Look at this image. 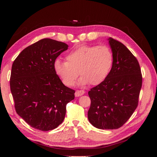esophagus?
<instances>
[{
	"mask_svg": "<svg viewBox=\"0 0 157 157\" xmlns=\"http://www.w3.org/2000/svg\"><path fill=\"white\" fill-rule=\"evenodd\" d=\"M84 93L85 92L84 90H77L75 92V96L76 97H78V96H82L83 94H84Z\"/></svg>",
	"mask_w": 157,
	"mask_h": 157,
	"instance_id": "1",
	"label": "esophagus"
}]
</instances>
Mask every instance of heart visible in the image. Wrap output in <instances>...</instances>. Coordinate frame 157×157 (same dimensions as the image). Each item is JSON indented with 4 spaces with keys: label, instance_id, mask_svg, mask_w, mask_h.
I'll return each mask as SVG.
<instances>
[{
    "label": "heart",
    "instance_id": "1",
    "mask_svg": "<svg viewBox=\"0 0 157 157\" xmlns=\"http://www.w3.org/2000/svg\"><path fill=\"white\" fill-rule=\"evenodd\" d=\"M67 61L56 59L53 63L55 72L67 86H72L79 74V84H101L111 72L114 58L106 46H82L70 51Z\"/></svg>",
    "mask_w": 157,
    "mask_h": 157
}]
</instances>
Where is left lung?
I'll use <instances>...</instances> for the list:
<instances>
[{
	"label": "left lung",
	"instance_id": "8db88e82",
	"mask_svg": "<svg viewBox=\"0 0 157 157\" xmlns=\"http://www.w3.org/2000/svg\"><path fill=\"white\" fill-rule=\"evenodd\" d=\"M114 58L111 72L104 81L88 92L91 105L90 123L102 129H118L138 106L142 78L138 60L121 42L107 39Z\"/></svg>",
	"mask_w": 157,
	"mask_h": 157
}]
</instances>
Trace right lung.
Wrapping results in <instances>:
<instances>
[{"instance_id":"add662e5","label":"right lung","mask_w":157,"mask_h":157,"mask_svg":"<svg viewBox=\"0 0 157 157\" xmlns=\"http://www.w3.org/2000/svg\"><path fill=\"white\" fill-rule=\"evenodd\" d=\"M64 42L42 39L25 48L13 63L10 88L17 113L32 128L41 131L62 123L66 105L75 90L63 84L53 63L68 49Z\"/></svg>"}]
</instances>
